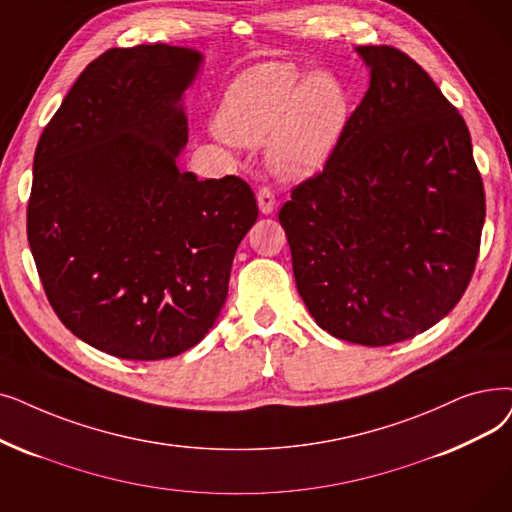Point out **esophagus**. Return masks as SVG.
Returning <instances> with one entry per match:
<instances>
[{"instance_id":"34e87169","label":"esophagus","mask_w":512,"mask_h":512,"mask_svg":"<svg viewBox=\"0 0 512 512\" xmlns=\"http://www.w3.org/2000/svg\"><path fill=\"white\" fill-rule=\"evenodd\" d=\"M257 205H259V211L263 215L274 213V209H276V196H274V192L268 186L259 188V192H257Z\"/></svg>"}]
</instances>
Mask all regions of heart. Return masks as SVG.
I'll list each match as a JSON object with an SVG mask.
<instances>
[{"mask_svg": "<svg viewBox=\"0 0 512 512\" xmlns=\"http://www.w3.org/2000/svg\"><path fill=\"white\" fill-rule=\"evenodd\" d=\"M349 113V92L339 77L307 75L291 62H265L230 83L217 129L240 146H259L270 137V169L282 180H305L332 159Z\"/></svg>", "mask_w": 512, "mask_h": 512, "instance_id": "b5f03b06", "label": "heart"}]
</instances>
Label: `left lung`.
Instances as JSON below:
<instances>
[{
  "label": "left lung",
  "mask_w": 512,
  "mask_h": 512,
  "mask_svg": "<svg viewBox=\"0 0 512 512\" xmlns=\"http://www.w3.org/2000/svg\"><path fill=\"white\" fill-rule=\"evenodd\" d=\"M370 87L326 167L278 213L299 295L328 335L383 347L446 318L475 272L485 192L471 133L391 46L355 48Z\"/></svg>",
  "instance_id": "1"
}]
</instances>
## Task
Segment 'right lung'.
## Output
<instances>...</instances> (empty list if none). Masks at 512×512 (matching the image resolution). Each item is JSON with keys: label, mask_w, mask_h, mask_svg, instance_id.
<instances>
[{"label": "right lung", "mask_w": 512, "mask_h": 512, "mask_svg": "<svg viewBox=\"0 0 512 512\" xmlns=\"http://www.w3.org/2000/svg\"><path fill=\"white\" fill-rule=\"evenodd\" d=\"M203 54L154 43L85 66L43 129L27 238L60 322L133 362L201 343L228 297L234 253L257 221L236 175L196 180L182 96Z\"/></svg>", "instance_id": "1"}]
</instances>
